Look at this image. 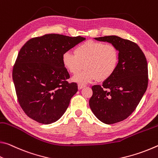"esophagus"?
<instances>
[{"instance_id":"obj_1","label":"esophagus","mask_w":158,"mask_h":158,"mask_svg":"<svg viewBox=\"0 0 158 158\" xmlns=\"http://www.w3.org/2000/svg\"><path fill=\"white\" fill-rule=\"evenodd\" d=\"M86 86H85V85H82V84H78V85H77V88H78V89H81L82 88H84V87H85Z\"/></svg>"}]
</instances>
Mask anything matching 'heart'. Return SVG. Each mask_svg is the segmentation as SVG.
<instances>
[{
  "instance_id": "obj_1",
  "label": "heart",
  "mask_w": 158,
  "mask_h": 158,
  "mask_svg": "<svg viewBox=\"0 0 158 158\" xmlns=\"http://www.w3.org/2000/svg\"><path fill=\"white\" fill-rule=\"evenodd\" d=\"M74 53H64L62 63L73 75L79 73L84 67L86 68L72 79L77 83H87L94 80L104 82L114 74L118 68L119 51L112 44L87 41L77 46Z\"/></svg>"
}]
</instances>
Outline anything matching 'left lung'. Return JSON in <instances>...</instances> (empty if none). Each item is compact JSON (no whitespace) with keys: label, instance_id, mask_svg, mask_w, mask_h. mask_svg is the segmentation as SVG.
Listing matches in <instances>:
<instances>
[{"label":"left lung","instance_id":"8db88e82","mask_svg":"<svg viewBox=\"0 0 158 158\" xmlns=\"http://www.w3.org/2000/svg\"><path fill=\"white\" fill-rule=\"evenodd\" d=\"M94 39L112 44L119 51L114 74L102 86H92L89 102L94 115L110 125L125 120L136 109L148 87V64L141 48L130 40L116 35Z\"/></svg>","mask_w":158,"mask_h":158}]
</instances>
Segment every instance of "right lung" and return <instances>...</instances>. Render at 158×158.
Returning a JSON list of instances; mask_svg holds the SVG:
<instances>
[{
    "label": "right lung",
    "mask_w": 158,
    "mask_h": 158,
    "mask_svg": "<svg viewBox=\"0 0 158 158\" xmlns=\"http://www.w3.org/2000/svg\"><path fill=\"white\" fill-rule=\"evenodd\" d=\"M85 40L51 33L31 38L21 48L12 79L18 102L28 117L48 125L66 112L77 85L66 81L70 76L62 56Z\"/></svg>",
    "instance_id": "add662e5"
}]
</instances>
